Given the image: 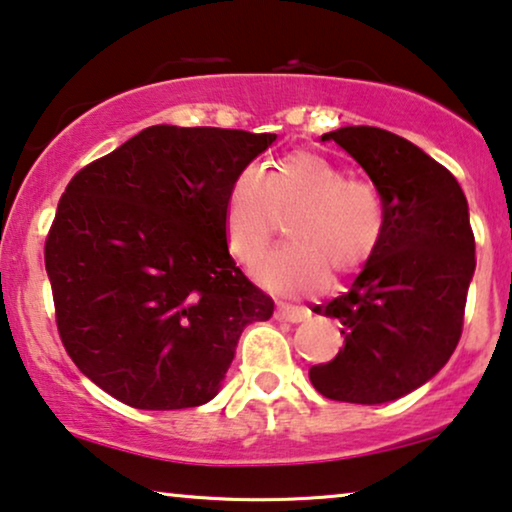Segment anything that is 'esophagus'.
I'll return each mask as SVG.
<instances>
[{"instance_id": "obj_1", "label": "esophagus", "mask_w": 512, "mask_h": 512, "mask_svg": "<svg viewBox=\"0 0 512 512\" xmlns=\"http://www.w3.org/2000/svg\"><path fill=\"white\" fill-rule=\"evenodd\" d=\"M276 318L285 320V323H302V320L309 318V311L299 309V306H290V304H281L276 309Z\"/></svg>"}]
</instances>
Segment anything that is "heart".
Instances as JSON below:
<instances>
[{
  "label": "heart",
  "instance_id": "obj_1",
  "mask_svg": "<svg viewBox=\"0 0 512 512\" xmlns=\"http://www.w3.org/2000/svg\"><path fill=\"white\" fill-rule=\"evenodd\" d=\"M288 248L264 257L255 278L276 295H316L339 278L356 276L374 260L386 236V201L365 177L311 149L278 156L264 170L245 166L224 201L229 252L250 267L290 217Z\"/></svg>",
  "mask_w": 512,
  "mask_h": 512
}]
</instances>
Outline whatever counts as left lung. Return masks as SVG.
Segmentation results:
<instances>
[{
    "label": "left lung",
    "mask_w": 512,
    "mask_h": 512,
    "mask_svg": "<svg viewBox=\"0 0 512 512\" xmlns=\"http://www.w3.org/2000/svg\"><path fill=\"white\" fill-rule=\"evenodd\" d=\"M323 140L365 168L388 222L351 290L313 309L342 323L344 349L309 379L339 403H388L435 377L459 344L475 271L468 203L442 163L384 128L346 126Z\"/></svg>",
    "instance_id": "1"
}]
</instances>
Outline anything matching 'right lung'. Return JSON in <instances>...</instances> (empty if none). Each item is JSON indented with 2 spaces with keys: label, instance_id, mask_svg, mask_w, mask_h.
<instances>
[{
  "label": "right lung",
  "instance_id": "obj_1",
  "mask_svg": "<svg viewBox=\"0 0 512 512\" xmlns=\"http://www.w3.org/2000/svg\"><path fill=\"white\" fill-rule=\"evenodd\" d=\"M274 133L149 126L88 163L46 236L60 342L102 391L168 412L215 398L274 299L229 255L224 201Z\"/></svg>",
  "mask_w": 512,
  "mask_h": 512
}]
</instances>
